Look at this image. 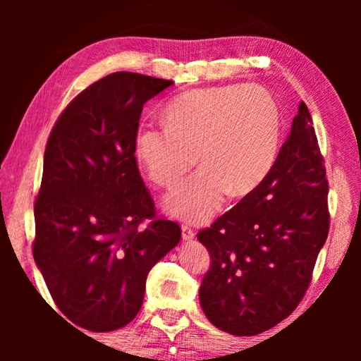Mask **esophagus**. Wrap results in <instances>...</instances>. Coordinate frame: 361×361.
Masks as SVG:
<instances>
[{
  "label": "esophagus",
  "mask_w": 361,
  "mask_h": 361,
  "mask_svg": "<svg viewBox=\"0 0 361 361\" xmlns=\"http://www.w3.org/2000/svg\"><path fill=\"white\" fill-rule=\"evenodd\" d=\"M181 237H183V240H192L194 239L195 234H194V231L191 229V226L181 224Z\"/></svg>",
  "instance_id": "34e87169"
}]
</instances>
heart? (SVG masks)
<instances>
[{"label":"heart","instance_id":"heart-1","mask_svg":"<svg viewBox=\"0 0 361 361\" xmlns=\"http://www.w3.org/2000/svg\"><path fill=\"white\" fill-rule=\"evenodd\" d=\"M164 129L142 127L133 138L140 169L157 186L172 188L194 162L186 183L170 192L164 210L189 223L215 216L226 195L255 191L274 167L280 111L258 85L226 84L189 90L167 103Z\"/></svg>","mask_w":361,"mask_h":361}]
</instances>
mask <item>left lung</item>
I'll use <instances>...</instances> for the list:
<instances>
[{"label": "left lung", "instance_id": "1", "mask_svg": "<svg viewBox=\"0 0 361 361\" xmlns=\"http://www.w3.org/2000/svg\"><path fill=\"white\" fill-rule=\"evenodd\" d=\"M328 229L326 170L301 102L266 180L197 234L212 258L199 290L207 319L234 336L286 319L312 280Z\"/></svg>", "mask_w": 361, "mask_h": 361}]
</instances>
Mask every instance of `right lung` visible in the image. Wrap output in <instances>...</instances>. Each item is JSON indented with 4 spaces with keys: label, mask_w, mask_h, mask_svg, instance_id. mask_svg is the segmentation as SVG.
Instances as JSON below:
<instances>
[{
    "label": "right lung",
    "mask_w": 361,
    "mask_h": 361,
    "mask_svg": "<svg viewBox=\"0 0 361 361\" xmlns=\"http://www.w3.org/2000/svg\"><path fill=\"white\" fill-rule=\"evenodd\" d=\"M172 84L111 73L82 90L49 135L33 258L60 312L89 331L135 319L151 267L181 239L178 224L156 218L133 154L143 105Z\"/></svg>",
    "instance_id": "add662e5"
}]
</instances>
